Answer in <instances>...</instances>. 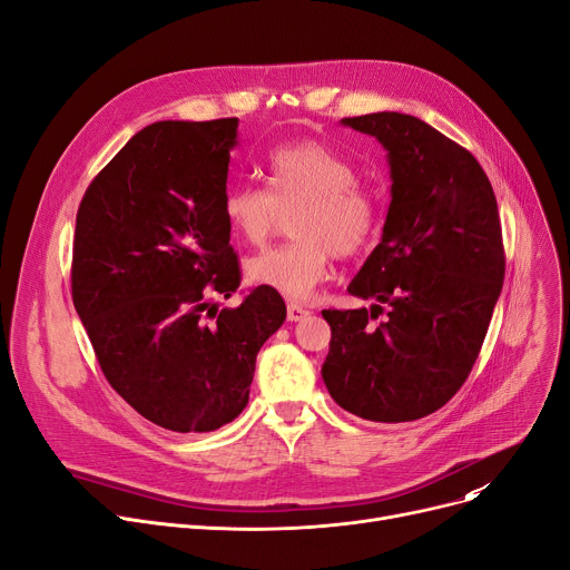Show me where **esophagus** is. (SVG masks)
Instances as JSON below:
<instances>
[{"label":"esophagus","mask_w":570,"mask_h":570,"mask_svg":"<svg viewBox=\"0 0 570 570\" xmlns=\"http://www.w3.org/2000/svg\"><path fill=\"white\" fill-rule=\"evenodd\" d=\"M286 316H288V321H303V318L309 316V309H305L303 305H297V303H291Z\"/></svg>","instance_id":"1"}]
</instances>
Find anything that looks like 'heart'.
<instances>
[{
	"mask_svg": "<svg viewBox=\"0 0 570 570\" xmlns=\"http://www.w3.org/2000/svg\"><path fill=\"white\" fill-rule=\"evenodd\" d=\"M269 189L230 185L222 198L228 228L249 247H263L284 219L293 239L245 265L252 284L291 301H307L331 273L333 256L365 252L381 226L379 198L357 183V168L331 145L301 140L267 157Z\"/></svg>",
	"mask_w": 570,
	"mask_h": 570,
	"instance_id": "heart-1",
	"label": "heart"
}]
</instances>
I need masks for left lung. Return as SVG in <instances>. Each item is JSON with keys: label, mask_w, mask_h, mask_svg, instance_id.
<instances>
[{"label": "left lung", "mask_w": 570, "mask_h": 570, "mask_svg": "<svg viewBox=\"0 0 570 570\" xmlns=\"http://www.w3.org/2000/svg\"><path fill=\"white\" fill-rule=\"evenodd\" d=\"M342 125L385 147L393 198L348 284L374 305L323 309L333 337L321 376L348 413L409 423L451 400L481 353L505 273L497 198L469 149L423 119L372 112Z\"/></svg>", "instance_id": "8db88e82"}]
</instances>
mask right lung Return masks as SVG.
Returning a JSON list of instances; mask_svg holds the SVG:
<instances>
[{
	"mask_svg": "<svg viewBox=\"0 0 570 570\" xmlns=\"http://www.w3.org/2000/svg\"><path fill=\"white\" fill-rule=\"evenodd\" d=\"M237 117L155 122L87 187L71 295L115 393L170 432H213L249 402L256 355L286 318L282 295L239 286L222 213Z\"/></svg>",
	"mask_w": 570,
	"mask_h": 570,
	"instance_id": "1",
	"label": "right lung"
}]
</instances>
